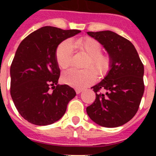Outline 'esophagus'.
Segmentation results:
<instances>
[{
    "label": "esophagus",
    "instance_id": "obj_1",
    "mask_svg": "<svg viewBox=\"0 0 156 156\" xmlns=\"http://www.w3.org/2000/svg\"><path fill=\"white\" fill-rule=\"evenodd\" d=\"M75 90H76V93L77 94H80L83 90V89H78V88H77V89H76Z\"/></svg>",
    "mask_w": 156,
    "mask_h": 156
}]
</instances>
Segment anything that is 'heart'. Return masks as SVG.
Listing matches in <instances>:
<instances>
[{
  "mask_svg": "<svg viewBox=\"0 0 156 156\" xmlns=\"http://www.w3.org/2000/svg\"><path fill=\"white\" fill-rule=\"evenodd\" d=\"M75 46L80 51L87 55L83 64L87 68L69 69L65 71L62 76L65 83L79 89L84 88L94 83L97 74L99 76L108 74L111 69L112 60L109 55L101 53L102 46L98 41L91 37L82 38L75 41ZM72 58L73 49L70 43L67 41H63L58 46L55 51L58 66L61 69H66L71 64Z\"/></svg>",
  "mask_w": 156,
  "mask_h": 156,
  "instance_id": "heart-1",
  "label": "heart"
}]
</instances>
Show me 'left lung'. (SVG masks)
<instances>
[{
    "mask_svg": "<svg viewBox=\"0 0 156 156\" xmlns=\"http://www.w3.org/2000/svg\"><path fill=\"white\" fill-rule=\"evenodd\" d=\"M87 34L104 46L112 60L108 75L91 87L96 98L87 108V115L101 126H122L139 108L144 90V65L133 44L124 37L109 30Z\"/></svg>",
    "mask_w": 156,
    "mask_h": 156,
    "instance_id": "obj_1",
    "label": "left lung"
}]
</instances>
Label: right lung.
Returning a JSON list of instances; mask_svg holds the SVG:
<instances>
[{"mask_svg": "<svg viewBox=\"0 0 156 156\" xmlns=\"http://www.w3.org/2000/svg\"><path fill=\"white\" fill-rule=\"evenodd\" d=\"M44 27L27 36L19 44L10 69V93L19 114L38 126L52 124L62 117L76 96L68 85L58 84L60 69L57 47L80 33Z\"/></svg>", "mask_w": 156, "mask_h": 156, "instance_id": "obj_1", "label": "right lung"}]
</instances>
